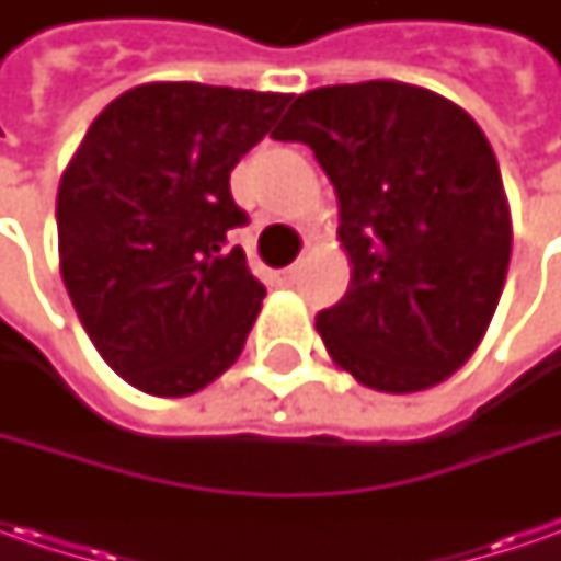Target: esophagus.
Here are the masks:
<instances>
[{
    "mask_svg": "<svg viewBox=\"0 0 561 561\" xmlns=\"http://www.w3.org/2000/svg\"><path fill=\"white\" fill-rule=\"evenodd\" d=\"M296 274H299V271H296V265H290V268L277 271V280H280V284H293V280H296Z\"/></svg>",
    "mask_w": 561,
    "mask_h": 561,
    "instance_id": "obj_1",
    "label": "esophagus"
}]
</instances>
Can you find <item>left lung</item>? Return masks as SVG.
<instances>
[{
  "instance_id": "1",
  "label": "left lung",
  "mask_w": 561,
  "mask_h": 561,
  "mask_svg": "<svg viewBox=\"0 0 561 561\" xmlns=\"http://www.w3.org/2000/svg\"><path fill=\"white\" fill-rule=\"evenodd\" d=\"M271 137L306 142L340 203L353 277L314 321L331 358L383 393L427 390L462 368L512 252L481 127L431 90L368 80L302 93Z\"/></svg>"
}]
</instances>
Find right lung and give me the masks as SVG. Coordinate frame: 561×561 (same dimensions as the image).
I'll return each instance as SVG.
<instances>
[{
	"label": "right lung",
	"mask_w": 561,
	"mask_h": 561,
	"mask_svg": "<svg viewBox=\"0 0 561 561\" xmlns=\"http://www.w3.org/2000/svg\"><path fill=\"white\" fill-rule=\"evenodd\" d=\"M290 99L142 83L93 121L68 164L61 277L99 356L142 393H196L240 356L265 287L230 243L249 225L230 171Z\"/></svg>",
	"instance_id": "add662e5"
}]
</instances>
